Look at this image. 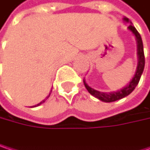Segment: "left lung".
Instances as JSON below:
<instances>
[{"label": "left lung", "mask_w": 150, "mask_h": 150, "mask_svg": "<svg viewBox=\"0 0 150 150\" xmlns=\"http://www.w3.org/2000/svg\"><path fill=\"white\" fill-rule=\"evenodd\" d=\"M123 20L126 23H129L131 24H129V26L127 27V29L134 35L135 39H136V42H137V57H138V64H137V68L134 73V78L132 79V80L129 82V84L123 87L122 89L116 91V92H111V93H103V92H100L97 91L92 87H90L86 83V80L84 79V85L86 86V88L87 89V91L90 93V94H92L93 96H94L95 98L99 99L100 100L103 101V102H113L116 100H119L120 99H123L124 97L129 95L136 87V86L138 85L141 76L144 70V65H145V57H144V51H143V44H142V40L141 38V35L139 34V32L136 30V29L134 27V25L132 24V23L128 20V18L124 17Z\"/></svg>", "instance_id": "left-lung-1"}]
</instances>
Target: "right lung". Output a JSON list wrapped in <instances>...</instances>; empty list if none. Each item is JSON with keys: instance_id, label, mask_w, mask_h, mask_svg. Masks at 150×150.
Instances as JSON below:
<instances>
[{"instance_id": "obj_1", "label": "right lung", "mask_w": 150, "mask_h": 150, "mask_svg": "<svg viewBox=\"0 0 150 150\" xmlns=\"http://www.w3.org/2000/svg\"><path fill=\"white\" fill-rule=\"evenodd\" d=\"M50 93H51V92H50ZM50 93H49V96H48V97H47V98H46V99H45V100H42V101H41V102H40V103H38V105H36V106H34V107H31V108H35V107H38V106H39V105H41V104H42V103H43V102H44V101H45V100H47V99H48V98H49V97H50Z\"/></svg>"}]
</instances>
